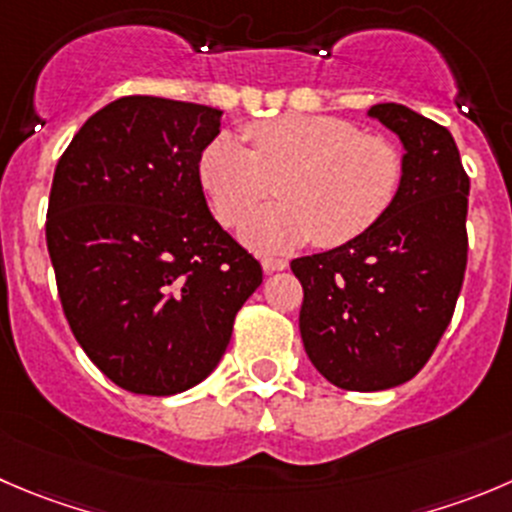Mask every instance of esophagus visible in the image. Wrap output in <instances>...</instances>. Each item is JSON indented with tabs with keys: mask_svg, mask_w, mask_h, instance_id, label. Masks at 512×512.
<instances>
[{
	"mask_svg": "<svg viewBox=\"0 0 512 512\" xmlns=\"http://www.w3.org/2000/svg\"><path fill=\"white\" fill-rule=\"evenodd\" d=\"M262 270L282 272V270H287V260H282V257H262Z\"/></svg>",
	"mask_w": 512,
	"mask_h": 512,
	"instance_id": "obj_1",
	"label": "esophagus"
}]
</instances>
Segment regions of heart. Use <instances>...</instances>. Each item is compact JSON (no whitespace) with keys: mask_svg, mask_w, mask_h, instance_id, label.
I'll list each match as a JSON object with an SVG mask.
<instances>
[{"mask_svg":"<svg viewBox=\"0 0 512 512\" xmlns=\"http://www.w3.org/2000/svg\"><path fill=\"white\" fill-rule=\"evenodd\" d=\"M245 137L250 150L230 132L217 135L200 155V182L225 225H240L278 182L283 200L242 227L255 250L345 245L370 230L400 190L398 147L347 119L285 114L250 124Z\"/></svg>","mask_w":512,"mask_h":512,"instance_id":"1","label":"heart"}]
</instances>
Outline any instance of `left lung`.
Masks as SVG:
<instances>
[{
	"label": "left lung",
	"instance_id": "8db88e82",
	"mask_svg": "<svg viewBox=\"0 0 512 512\" xmlns=\"http://www.w3.org/2000/svg\"><path fill=\"white\" fill-rule=\"evenodd\" d=\"M403 142L388 212L355 240L290 262L302 282L300 335L322 377L375 393L423 370L455 312L468 265L470 180L443 124L405 104L367 109Z\"/></svg>",
	"mask_w": 512,
	"mask_h": 512
}]
</instances>
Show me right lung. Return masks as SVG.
I'll return each mask as SVG.
<instances>
[{"mask_svg":"<svg viewBox=\"0 0 512 512\" xmlns=\"http://www.w3.org/2000/svg\"><path fill=\"white\" fill-rule=\"evenodd\" d=\"M215 107L119 97L59 157L47 250L59 300L89 360L119 388L175 395L225 355L262 267L207 207L200 155Z\"/></svg>","mask_w":512,"mask_h":512,"instance_id":"obj_1","label":"right lung"}]
</instances>
